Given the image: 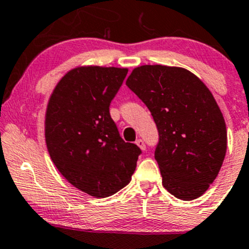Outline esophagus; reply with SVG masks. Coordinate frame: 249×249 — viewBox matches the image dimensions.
Listing matches in <instances>:
<instances>
[{"mask_svg": "<svg viewBox=\"0 0 249 249\" xmlns=\"http://www.w3.org/2000/svg\"><path fill=\"white\" fill-rule=\"evenodd\" d=\"M135 143H137V145L139 146V147L142 148V151H145V150H146V145H145V142H143L142 139H138L137 142H135Z\"/></svg>", "mask_w": 249, "mask_h": 249, "instance_id": "1", "label": "esophagus"}]
</instances>
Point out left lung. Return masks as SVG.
I'll list each match as a JSON object with an SVG mask.
<instances>
[{"label":"left lung","mask_w":249,"mask_h":249,"mask_svg":"<svg viewBox=\"0 0 249 249\" xmlns=\"http://www.w3.org/2000/svg\"><path fill=\"white\" fill-rule=\"evenodd\" d=\"M125 85L143 102L158 130L155 158L163 186L182 200L202 196L227 152L224 117L210 89L189 71L142 66Z\"/></svg>","instance_id":"obj_1"}]
</instances>
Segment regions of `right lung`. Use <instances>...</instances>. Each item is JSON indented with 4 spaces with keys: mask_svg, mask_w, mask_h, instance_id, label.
<instances>
[{
    "mask_svg": "<svg viewBox=\"0 0 249 249\" xmlns=\"http://www.w3.org/2000/svg\"><path fill=\"white\" fill-rule=\"evenodd\" d=\"M127 73L125 68H74L49 99V155L69 183L94 198H107L127 186L142 153L122 139L109 111Z\"/></svg>",
    "mask_w": 249,
    "mask_h": 249,
    "instance_id": "1",
    "label": "right lung"
}]
</instances>
